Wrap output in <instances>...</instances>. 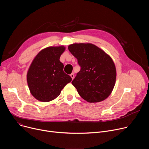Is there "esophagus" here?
<instances>
[{"mask_svg": "<svg viewBox=\"0 0 149 149\" xmlns=\"http://www.w3.org/2000/svg\"><path fill=\"white\" fill-rule=\"evenodd\" d=\"M70 76H71L72 79H73L74 78V73H72V74L70 75Z\"/></svg>", "mask_w": 149, "mask_h": 149, "instance_id": "34e87169", "label": "esophagus"}]
</instances>
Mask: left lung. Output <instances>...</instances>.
Here are the masks:
<instances>
[{
  "mask_svg": "<svg viewBox=\"0 0 149 149\" xmlns=\"http://www.w3.org/2000/svg\"><path fill=\"white\" fill-rule=\"evenodd\" d=\"M70 52L77 59L81 70L72 84L79 95L89 102H98L111 93L116 80V68L112 58L90 43L73 44Z\"/></svg>",
  "mask_w": 149,
  "mask_h": 149,
  "instance_id": "8db88e82",
  "label": "left lung"
}]
</instances>
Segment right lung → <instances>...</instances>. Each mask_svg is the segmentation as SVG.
<instances>
[{"label": "right lung", "instance_id": "add662e5", "mask_svg": "<svg viewBox=\"0 0 149 149\" xmlns=\"http://www.w3.org/2000/svg\"><path fill=\"white\" fill-rule=\"evenodd\" d=\"M65 50L63 46L49 47L41 50L33 59L27 73V82L32 95L38 101H51L72 80L63 72L59 61Z\"/></svg>", "mask_w": 149, "mask_h": 149}]
</instances>
